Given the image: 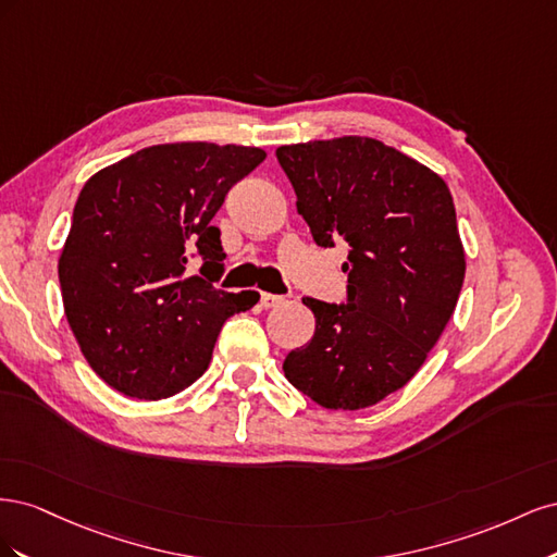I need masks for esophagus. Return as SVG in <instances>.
Returning a JSON list of instances; mask_svg holds the SVG:
<instances>
[{"label":"esophagus","instance_id":"esophagus-1","mask_svg":"<svg viewBox=\"0 0 557 557\" xmlns=\"http://www.w3.org/2000/svg\"><path fill=\"white\" fill-rule=\"evenodd\" d=\"M260 305L264 309H272V307L283 305V297L281 295H272V293H260Z\"/></svg>","mask_w":557,"mask_h":557}]
</instances>
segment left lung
<instances>
[{"instance_id":"left-lung-1","label":"left lung","mask_w":557,"mask_h":557,"mask_svg":"<svg viewBox=\"0 0 557 557\" xmlns=\"http://www.w3.org/2000/svg\"><path fill=\"white\" fill-rule=\"evenodd\" d=\"M313 242H348L346 305L313 297L311 342L288 352L285 379L325 409L372 407L407 385L440 342L465 281L448 185L369 137L276 148Z\"/></svg>"}]
</instances>
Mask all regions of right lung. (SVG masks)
I'll list each match as a JSON object with an SVG mask.
<instances>
[{
  "label": "right lung",
  "mask_w": 557,
  "mask_h": 557,
  "mask_svg": "<svg viewBox=\"0 0 557 557\" xmlns=\"http://www.w3.org/2000/svg\"><path fill=\"white\" fill-rule=\"evenodd\" d=\"M264 158L256 146L160 144L83 185L58 276L81 352L113 391L148 401L185 391L225 320L260 299L213 288L225 252L211 221Z\"/></svg>",
  "instance_id": "obj_1"
}]
</instances>
